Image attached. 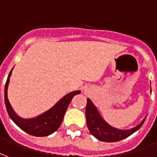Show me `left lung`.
<instances>
[{
	"instance_id": "left-lung-1",
	"label": "left lung",
	"mask_w": 157,
	"mask_h": 157,
	"mask_svg": "<svg viewBox=\"0 0 157 157\" xmlns=\"http://www.w3.org/2000/svg\"><path fill=\"white\" fill-rule=\"evenodd\" d=\"M86 121L90 133L96 139L104 142H116L121 140L125 139L130 135L135 133L141 127L146 121V118L137 126L130 130H119L107 124L105 121L99 115L98 109L90 99H87Z\"/></svg>"
}]
</instances>
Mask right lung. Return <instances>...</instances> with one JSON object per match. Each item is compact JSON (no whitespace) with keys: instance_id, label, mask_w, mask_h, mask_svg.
Instances as JSON below:
<instances>
[{"instance_id":"right-lung-1","label":"right lung","mask_w":157,"mask_h":157,"mask_svg":"<svg viewBox=\"0 0 157 157\" xmlns=\"http://www.w3.org/2000/svg\"><path fill=\"white\" fill-rule=\"evenodd\" d=\"M13 69V68H12ZM12 69L8 75L5 86V104L10 118L18 127L34 136H47L58 130L63 122V116L73 97L80 94L79 90L67 94L48 111L32 119H23L18 116L10 105L7 98V90Z\"/></svg>"}]
</instances>
